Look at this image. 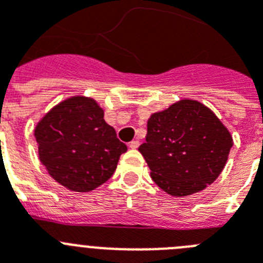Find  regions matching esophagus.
Returning a JSON list of instances; mask_svg holds the SVG:
<instances>
[{
  "instance_id": "esophagus-1",
  "label": "esophagus",
  "mask_w": 263,
  "mask_h": 263,
  "mask_svg": "<svg viewBox=\"0 0 263 263\" xmlns=\"http://www.w3.org/2000/svg\"><path fill=\"white\" fill-rule=\"evenodd\" d=\"M138 146H139V141H132V142L129 143L130 148H137Z\"/></svg>"
}]
</instances>
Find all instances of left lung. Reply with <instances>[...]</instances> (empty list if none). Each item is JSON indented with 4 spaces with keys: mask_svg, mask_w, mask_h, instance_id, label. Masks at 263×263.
Returning a JSON list of instances; mask_svg holds the SVG:
<instances>
[{
    "mask_svg": "<svg viewBox=\"0 0 263 263\" xmlns=\"http://www.w3.org/2000/svg\"><path fill=\"white\" fill-rule=\"evenodd\" d=\"M233 146L229 130L196 100L183 99L150 116L139 146L152 179L171 196H188L212 184Z\"/></svg>",
    "mask_w": 263,
    "mask_h": 263,
    "instance_id": "obj_1",
    "label": "left lung"
}]
</instances>
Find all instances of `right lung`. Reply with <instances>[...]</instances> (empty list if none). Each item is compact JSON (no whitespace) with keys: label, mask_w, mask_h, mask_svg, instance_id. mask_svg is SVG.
<instances>
[{"label":"right lung","mask_w":263,"mask_h":263,"mask_svg":"<svg viewBox=\"0 0 263 263\" xmlns=\"http://www.w3.org/2000/svg\"><path fill=\"white\" fill-rule=\"evenodd\" d=\"M39 159L51 178L71 191L89 192L117 168L126 145L104 120L96 100L73 96L53 106L34 130Z\"/></svg>","instance_id":"obj_1"}]
</instances>
